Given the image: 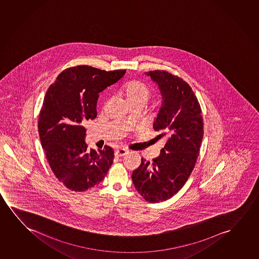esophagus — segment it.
Wrapping results in <instances>:
<instances>
[{"label":"esophagus","instance_id":"esophagus-1","mask_svg":"<svg viewBox=\"0 0 259 259\" xmlns=\"http://www.w3.org/2000/svg\"><path fill=\"white\" fill-rule=\"evenodd\" d=\"M128 153H129V151L127 149H117L115 151V155L117 156H124V155H127Z\"/></svg>","mask_w":259,"mask_h":259}]
</instances>
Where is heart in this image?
Returning <instances> with one entry per match:
<instances>
[{
	"label": "heart",
	"mask_w": 259,
	"mask_h": 259,
	"mask_svg": "<svg viewBox=\"0 0 259 259\" xmlns=\"http://www.w3.org/2000/svg\"><path fill=\"white\" fill-rule=\"evenodd\" d=\"M124 97L130 105L135 103L145 104L151 96V89L143 82L130 81L126 83L122 89Z\"/></svg>",
	"instance_id": "obj_1"
}]
</instances>
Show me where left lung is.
<instances>
[{
  "instance_id": "obj_1",
  "label": "left lung",
  "mask_w": 259,
  "mask_h": 259,
  "mask_svg": "<svg viewBox=\"0 0 259 259\" xmlns=\"http://www.w3.org/2000/svg\"><path fill=\"white\" fill-rule=\"evenodd\" d=\"M162 96L153 123L156 136L165 144L152 163L142 158L133 171L135 188L146 201L163 202L177 194L195 167L203 138V121L198 100L187 82L165 71L145 72Z\"/></svg>"
}]
</instances>
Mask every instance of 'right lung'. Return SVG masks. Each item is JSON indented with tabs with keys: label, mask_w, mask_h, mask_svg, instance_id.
<instances>
[{
	"label": "right lung",
	"mask_w": 259,
	"mask_h": 259,
	"mask_svg": "<svg viewBox=\"0 0 259 259\" xmlns=\"http://www.w3.org/2000/svg\"><path fill=\"white\" fill-rule=\"evenodd\" d=\"M125 71L88 65L68 68L47 91L39 113V140L56 177L72 191L100 184L113 163V149L109 146L99 152L88 149L84 124L97 116L100 93Z\"/></svg>",
	"instance_id": "add662e5"
}]
</instances>
